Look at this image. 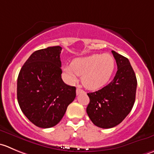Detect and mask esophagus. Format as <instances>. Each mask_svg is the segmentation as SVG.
I'll list each match as a JSON object with an SVG mask.
<instances>
[{"label":"esophagus","instance_id":"1","mask_svg":"<svg viewBox=\"0 0 154 154\" xmlns=\"http://www.w3.org/2000/svg\"><path fill=\"white\" fill-rule=\"evenodd\" d=\"M76 92H77V95H79V94L80 93H84V91L83 90V89H80V88H77V90H76Z\"/></svg>","mask_w":154,"mask_h":154}]
</instances>
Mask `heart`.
<instances>
[{"instance_id":"1","label":"heart","mask_w":154,"mask_h":154,"mask_svg":"<svg viewBox=\"0 0 154 154\" xmlns=\"http://www.w3.org/2000/svg\"><path fill=\"white\" fill-rule=\"evenodd\" d=\"M115 66L116 62L110 54H93L74 59L71 65L63 67V71L69 82L74 83L78 76L82 75V83L85 87L95 90L110 81Z\"/></svg>"}]
</instances>
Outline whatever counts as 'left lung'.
<instances>
[{
	"label": "left lung",
	"instance_id": "obj_1",
	"mask_svg": "<svg viewBox=\"0 0 154 154\" xmlns=\"http://www.w3.org/2000/svg\"><path fill=\"white\" fill-rule=\"evenodd\" d=\"M117 65L113 80L94 92L87 93L86 113L96 126L109 129L120 124L132 110L135 100L137 79L129 59L112 50Z\"/></svg>",
	"mask_w": 154,
	"mask_h": 154
}]
</instances>
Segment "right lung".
Listing matches in <instances>:
<instances>
[{
	"instance_id": "obj_1",
	"label": "right lung",
	"mask_w": 154,
	"mask_h": 154,
	"mask_svg": "<svg viewBox=\"0 0 154 154\" xmlns=\"http://www.w3.org/2000/svg\"><path fill=\"white\" fill-rule=\"evenodd\" d=\"M59 46L37 50L19 71L17 99L25 117L40 128H50L60 122L76 97L75 86L62 79Z\"/></svg>"
}]
</instances>
